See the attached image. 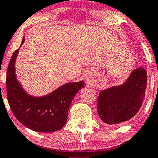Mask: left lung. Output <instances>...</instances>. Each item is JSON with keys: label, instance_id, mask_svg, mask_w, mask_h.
I'll return each instance as SVG.
<instances>
[{"label": "left lung", "instance_id": "8db88e82", "mask_svg": "<svg viewBox=\"0 0 158 158\" xmlns=\"http://www.w3.org/2000/svg\"><path fill=\"white\" fill-rule=\"evenodd\" d=\"M146 82V71L139 67L132 71L123 84L101 91L97 104L101 120L110 125L130 120L141 107Z\"/></svg>", "mask_w": 158, "mask_h": 158}]
</instances>
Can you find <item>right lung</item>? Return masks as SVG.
<instances>
[{"instance_id":"1","label":"right lung","mask_w":158,"mask_h":158,"mask_svg":"<svg viewBox=\"0 0 158 158\" xmlns=\"http://www.w3.org/2000/svg\"><path fill=\"white\" fill-rule=\"evenodd\" d=\"M24 43L23 39L21 45ZM18 49L13 53L7 69V98L13 114L25 127L38 132H52L65 125L72 100L80 89L83 81L69 82L46 96L35 97L25 91L16 78L15 60Z\"/></svg>"}]
</instances>
